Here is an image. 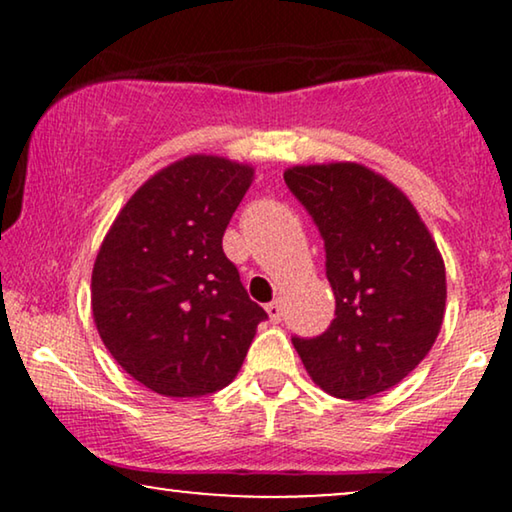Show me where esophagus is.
I'll return each instance as SVG.
<instances>
[{
	"instance_id": "34e87169",
	"label": "esophagus",
	"mask_w": 512,
	"mask_h": 512,
	"mask_svg": "<svg viewBox=\"0 0 512 512\" xmlns=\"http://www.w3.org/2000/svg\"><path fill=\"white\" fill-rule=\"evenodd\" d=\"M265 312H268L272 324H277V321L282 319V303H279V300H272V303L265 305Z\"/></svg>"
}]
</instances>
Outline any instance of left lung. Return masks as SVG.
<instances>
[{
	"label": "left lung",
	"instance_id": "left-lung-1",
	"mask_svg": "<svg viewBox=\"0 0 512 512\" xmlns=\"http://www.w3.org/2000/svg\"><path fill=\"white\" fill-rule=\"evenodd\" d=\"M284 181L326 251L335 319L291 342L326 394L361 401L415 370L445 314V265L412 202L356 163L291 167Z\"/></svg>",
	"mask_w": 512,
	"mask_h": 512
}]
</instances>
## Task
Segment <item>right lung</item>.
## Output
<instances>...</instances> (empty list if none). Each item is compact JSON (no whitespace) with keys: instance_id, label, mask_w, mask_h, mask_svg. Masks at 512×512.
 I'll return each instance as SVG.
<instances>
[{"instance_id":"right-lung-1","label":"right lung","mask_w":512,"mask_h":512,"mask_svg":"<svg viewBox=\"0 0 512 512\" xmlns=\"http://www.w3.org/2000/svg\"><path fill=\"white\" fill-rule=\"evenodd\" d=\"M251 177L249 165L188 156L146 181L104 237L90 286L97 331L160 396L228 387L268 319L221 244Z\"/></svg>"}]
</instances>
